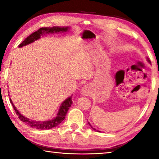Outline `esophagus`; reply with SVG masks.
I'll list each match as a JSON object with an SVG mask.
<instances>
[{"instance_id": "34e87169", "label": "esophagus", "mask_w": 159, "mask_h": 159, "mask_svg": "<svg viewBox=\"0 0 159 159\" xmlns=\"http://www.w3.org/2000/svg\"><path fill=\"white\" fill-rule=\"evenodd\" d=\"M91 89H92V88H91V86L90 85H85L81 88L80 93L84 95H90V93H91V90H92Z\"/></svg>"}]
</instances>
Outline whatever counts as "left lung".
Returning <instances> with one entry per match:
<instances>
[{
    "label": "left lung",
    "instance_id": "8db88e82",
    "mask_svg": "<svg viewBox=\"0 0 159 159\" xmlns=\"http://www.w3.org/2000/svg\"><path fill=\"white\" fill-rule=\"evenodd\" d=\"M147 61H148V62H149V63H151V61H150V60H149V58H147ZM88 124H89V125H90V127H91V128H92L93 129V130H97L95 128H93V126L90 125V123L89 122H88ZM97 131H98V132H100V131H99V130H97Z\"/></svg>",
    "mask_w": 159,
    "mask_h": 159
}]
</instances>
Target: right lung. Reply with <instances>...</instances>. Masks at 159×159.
<instances>
[{
  "label": "right lung",
  "mask_w": 159,
  "mask_h": 159,
  "mask_svg": "<svg viewBox=\"0 0 159 159\" xmlns=\"http://www.w3.org/2000/svg\"><path fill=\"white\" fill-rule=\"evenodd\" d=\"M70 29L69 26H64V27H60V26H53V27H43L39 29L37 31H35L34 33L31 34L30 36H29L26 39H25V41L22 43H21L19 45V48H21L23 46H25L26 45H29L35 41H37L39 39L42 35L44 34H53V33H61V32H66ZM71 97H69L66 98L62 103L61 104L59 109V111L57 114V116L53 118L52 119L49 120H45V121H36V120H34L29 118H26L25 116L20 114V112L18 111L17 109L15 107L14 104L12 101V99L10 98V102H11L12 105L14 108L15 111L16 112V114L18 116V118L21 121L25 123L26 125H28L30 127L36 129H39V130H48V129H51L52 128H55L60 123H61L65 118L66 115L67 114V111L69 109V107L71 106L72 99Z\"/></svg>",
  "instance_id": "right-lung-1"
}]
</instances>
